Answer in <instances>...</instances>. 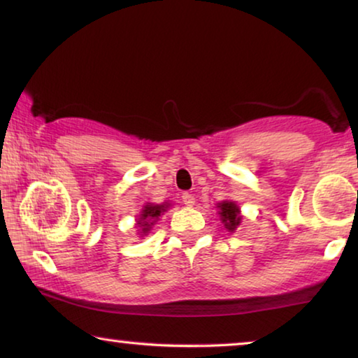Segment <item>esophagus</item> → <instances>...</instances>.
Listing matches in <instances>:
<instances>
[{
  "instance_id": "34e87169",
  "label": "esophagus",
  "mask_w": 358,
  "mask_h": 358,
  "mask_svg": "<svg viewBox=\"0 0 358 358\" xmlns=\"http://www.w3.org/2000/svg\"><path fill=\"white\" fill-rule=\"evenodd\" d=\"M181 199H183L186 207H192L194 202H196V197H194V194H191V192H183Z\"/></svg>"
}]
</instances>
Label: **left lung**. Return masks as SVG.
<instances>
[{
  "instance_id": "left-lung-1",
  "label": "left lung",
  "mask_w": 358,
  "mask_h": 358,
  "mask_svg": "<svg viewBox=\"0 0 358 358\" xmlns=\"http://www.w3.org/2000/svg\"><path fill=\"white\" fill-rule=\"evenodd\" d=\"M220 207V215H221V220L224 222V226L229 230H235V227L238 226L241 217H240V210L237 205L234 202H222L217 205Z\"/></svg>"
}]
</instances>
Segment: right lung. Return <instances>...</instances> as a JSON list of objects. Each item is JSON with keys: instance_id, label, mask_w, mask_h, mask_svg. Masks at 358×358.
<instances>
[{"instance_id": "right-lung-1", "label": "right lung", "mask_w": 358, "mask_h": 358, "mask_svg": "<svg viewBox=\"0 0 358 358\" xmlns=\"http://www.w3.org/2000/svg\"><path fill=\"white\" fill-rule=\"evenodd\" d=\"M166 208V205H145L141 215V221L137 222L142 227V234L148 232L151 224L155 222V220H157V216H161V213H164Z\"/></svg>"}]
</instances>
